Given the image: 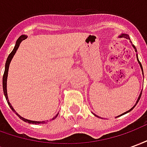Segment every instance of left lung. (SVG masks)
<instances>
[{
  "mask_svg": "<svg viewBox=\"0 0 147 147\" xmlns=\"http://www.w3.org/2000/svg\"><path fill=\"white\" fill-rule=\"evenodd\" d=\"M120 37H122V38H126L127 39H128L129 38V36H128V34H121V35H120ZM133 47H134V48H135V50H136V52H137V49H136V47H135V45H133ZM137 58H138V57H137ZM138 61H139V59H138ZM139 64H140V67H141V68H142V64H141V63H140V61H139ZM142 74H143V72H142ZM141 95H142V92H141V94H139V98H138V100H137V102H136V104L135 105H134V106H133L132 108L131 109H130V110H128V111H127V112H125V113H123V114H121V115H120V116H118V117H120V116H122V115H123V114H126V113H128V112H130V111H131L133 109L135 108V106H136V105H137V103H138V102H139V99H140V98H141ZM96 116V115H95ZM96 117H97V116H96ZM117 117H116V118H117Z\"/></svg>",
  "mask_w": 147,
  "mask_h": 147,
  "instance_id": "obj_1",
  "label": "left lung"
}]
</instances>
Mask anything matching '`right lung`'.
<instances>
[{"mask_svg": "<svg viewBox=\"0 0 147 147\" xmlns=\"http://www.w3.org/2000/svg\"><path fill=\"white\" fill-rule=\"evenodd\" d=\"M26 38H27V36H26V35H22V36L20 37V38H18L17 41H16V45H15L13 50L11 52V53H10V54L8 55V58H7V61H6V63H5V72H4V76H3V90H4V94H5V98H6V100H7V102H8V105L10 106V108H11V110L13 111V112H15V113H16V111L14 110V109L12 108V106L11 105V104H10V102H9V101H8V94H7V77H8V67H9V64H10V62H11V59H12L13 56H14V54L16 53V50H17V49L19 48V46H20V44L21 43V42ZM58 114H57V115H56V116H55L52 120H54L55 118L58 116ZM18 116H19V117L20 118L21 120H24V122H27V123H33V124H41V123H45V121H33V120H27V119H24V118H23L22 117H20V115H18Z\"/></svg>", "mask_w": 147, "mask_h": 147, "instance_id": "add662e5", "label": "right lung"}]
</instances>
